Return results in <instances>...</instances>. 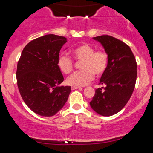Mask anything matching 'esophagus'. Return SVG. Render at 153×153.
I'll use <instances>...</instances> for the list:
<instances>
[{
    "instance_id": "1",
    "label": "esophagus",
    "mask_w": 153,
    "mask_h": 153,
    "mask_svg": "<svg viewBox=\"0 0 153 153\" xmlns=\"http://www.w3.org/2000/svg\"><path fill=\"white\" fill-rule=\"evenodd\" d=\"M71 88H72V90H76V89H79V90H81V87H76V86H72Z\"/></svg>"
}]
</instances>
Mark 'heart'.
Returning a JSON list of instances; mask_svg holds the SVG:
<instances>
[{"label": "heart", "mask_w": 153, "mask_h": 153, "mask_svg": "<svg viewBox=\"0 0 153 153\" xmlns=\"http://www.w3.org/2000/svg\"><path fill=\"white\" fill-rule=\"evenodd\" d=\"M74 57L82 61L81 69L67 78V84L76 87L86 86L93 79L94 74L100 75L105 72L108 65V55L104 51H95L89 44H82L72 50ZM57 66L63 73L69 74L73 69V60L66 54H60L57 58Z\"/></svg>", "instance_id": "obj_1"}]
</instances>
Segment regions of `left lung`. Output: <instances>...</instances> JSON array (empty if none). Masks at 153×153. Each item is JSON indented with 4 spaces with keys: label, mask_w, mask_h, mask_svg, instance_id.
<instances>
[{
    "label": "left lung",
    "mask_w": 153,
    "mask_h": 153,
    "mask_svg": "<svg viewBox=\"0 0 153 153\" xmlns=\"http://www.w3.org/2000/svg\"><path fill=\"white\" fill-rule=\"evenodd\" d=\"M105 49L108 65L90 102L92 109L105 117L112 116L125 107L132 95L137 79V63L128 45L108 35L93 37Z\"/></svg>",
    "instance_id": "left-lung-1"
}]
</instances>
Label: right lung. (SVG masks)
Masks as SVG:
<instances>
[{
  "label": "right lung",
  "mask_w": 153,
  "mask_h": 153,
  "mask_svg": "<svg viewBox=\"0 0 153 153\" xmlns=\"http://www.w3.org/2000/svg\"><path fill=\"white\" fill-rule=\"evenodd\" d=\"M66 37L48 34L30 41L18 62L16 78L28 108L42 117L54 116L66 104L70 86H60L63 76L57 66Z\"/></svg>",
  "instance_id": "right-lung-1"
}]
</instances>
